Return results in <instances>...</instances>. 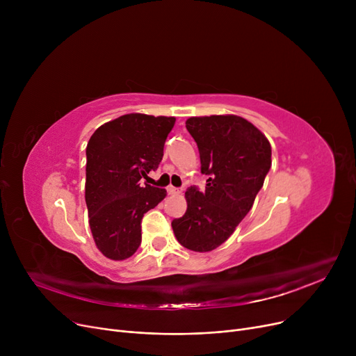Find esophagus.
Instances as JSON below:
<instances>
[{
    "instance_id": "1",
    "label": "esophagus",
    "mask_w": 356,
    "mask_h": 356,
    "mask_svg": "<svg viewBox=\"0 0 356 356\" xmlns=\"http://www.w3.org/2000/svg\"><path fill=\"white\" fill-rule=\"evenodd\" d=\"M167 192H168V195H180L181 193V191L180 189H177V188H173V186H168L167 188Z\"/></svg>"
}]
</instances>
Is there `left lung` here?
I'll return each instance as SVG.
<instances>
[{
  "label": "left lung",
  "instance_id": "left-lung-1",
  "mask_svg": "<svg viewBox=\"0 0 356 356\" xmlns=\"http://www.w3.org/2000/svg\"><path fill=\"white\" fill-rule=\"evenodd\" d=\"M186 128L197 144L200 170L209 179L204 193L186 191L188 209L172 228L184 248L209 252L252 208L271 167V145L255 125L232 114L191 117Z\"/></svg>",
  "mask_w": 356,
  "mask_h": 356
}]
</instances>
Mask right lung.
Returning a JSON list of instances; mask_svg holds the SVG:
<instances>
[{
  "label": "right lung",
  "mask_w": 356,
  "mask_h": 356,
  "mask_svg": "<svg viewBox=\"0 0 356 356\" xmlns=\"http://www.w3.org/2000/svg\"><path fill=\"white\" fill-rule=\"evenodd\" d=\"M175 117L125 114L101 125L86 145L85 200L97 248L109 259L134 255L141 219L167 196L140 180L156 170Z\"/></svg>",
  "instance_id": "1"
}]
</instances>
